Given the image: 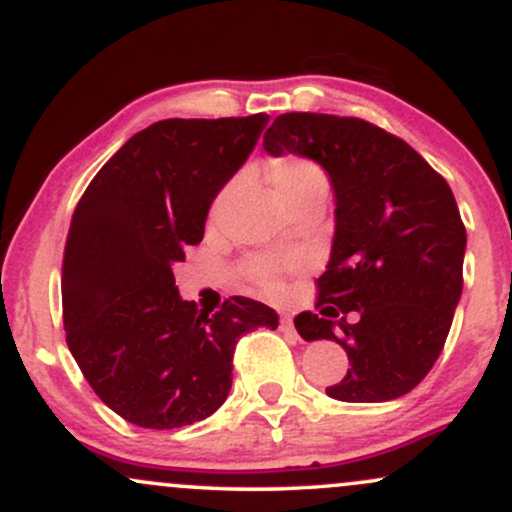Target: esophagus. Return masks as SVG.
Segmentation results:
<instances>
[{
	"mask_svg": "<svg viewBox=\"0 0 512 512\" xmlns=\"http://www.w3.org/2000/svg\"><path fill=\"white\" fill-rule=\"evenodd\" d=\"M281 330H284V332H296L291 315H281Z\"/></svg>",
	"mask_w": 512,
	"mask_h": 512,
	"instance_id": "esophagus-1",
	"label": "esophagus"
}]
</instances>
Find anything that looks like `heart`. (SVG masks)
<instances>
[{"label": "heart", "instance_id": "b5f03b06", "mask_svg": "<svg viewBox=\"0 0 512 512\" xmlns=\"http://www.w3.org/2000/svg\"><path fill=\"white\" fill-rule=\"evenodd\" d=\"M267 178L272 185L276 199L284 204L286 209L293 204L303 202V199L325 195L327 192V175L325 170L317 166L315 161L303 156H281L267 163ZM301 267V260H250L248 274L250 279L260 286L262 291L274 293L281 286V274L291 272V269Z\"/></svg>", "mask_w": 512, "mask_h": 512}]
</instances>
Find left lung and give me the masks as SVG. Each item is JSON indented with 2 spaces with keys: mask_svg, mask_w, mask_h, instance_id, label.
I'll list each match as a JSON object with an SVG mask.
<instances>
[{
  "mask_svg": "<svg viewBox=\"0 0 512 512\" xmlns=\"http://www.w3.org/2000/svg\"><path fill=\"white\" fill-rule=\"evenodd\" d=\"M269 156L298 154L327 170L334 240L317 279L320 315L301 313L305 342L349 356L339 402H390L414 390L448 339L462 296L467 231L450 185L407 142L358 117L286 113L264 134ZM357 310L351 326L345 315Z\"/></svg>",
  "mask_w": 512,
  "mask_h": 512,
  "instance_id": "obj_1",
  "label": "left lung"
}]
</instances>
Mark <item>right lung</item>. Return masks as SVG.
<instances>
[{
    "label": "right lung",
    "instance_id": "add662e5",
    "mask_svg": "<svg viewBox=\"0 0 512 512\" xmlns=\"http://www.w3.org/2000/svg\"><path fill=\"white\" fill-rule=\"evenodd\" d=\"M267 122L264 113L154 122L76 204L62 262L67 346L93 392L129 424L163 431L207 419L231 392L238 339L279 327L269 305L243 296L214 315L197 310L173 276Z\"/></svg>",
    "mask_w": 512,
    "mask_h": 512
}]
</instances>
